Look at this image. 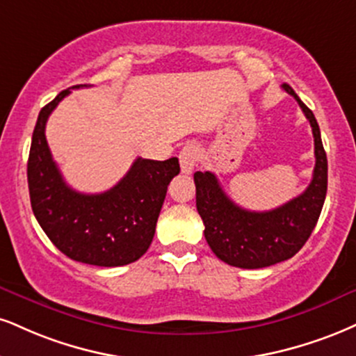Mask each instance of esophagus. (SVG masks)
Instances as JSON below:
<instances>
[{"label": "esophagus", "mask_w": 356, "mask_h": 356, "mask_svg": "<svg viewBox=\"0 0 356 356\" xmlns=\"http://www.w3.org/2000/svg\"><path fill=\"white\" fill-rule=\"evenodd\" d=\"M200 149L195 144L184 145L182 151L179 152V161H181V170L184 174H191L194 170L195 162L199 161Z\"/></svg>", "instance_id": "34e87169"}]
</instances>
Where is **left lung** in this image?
<instances>
[{
    "instance_id": "8db88e82",
    "label": "left lung",
    "mask_w": 356,
    "mask_h": 356,
    "mask_svg": "<svg viewBox=\"0 0 356 356\" xmlns=\"http://www.w3.org/2000/svg\"><path fill=\"white\" fill-rule=\"evenodd\" d=\"M310 121L315 140V169L305 192L267 212L238 207L227 197L212 172H195L197 212L205 225L209 247L222 262L241 268H264L292 259L310 237L327 195L328 164L314 113L289 84H284Z\"/></svg>"
}]
</instances>
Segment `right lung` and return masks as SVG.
Wrapping results in <instances>:
<instances>
[{"mask_svg": "<svg viewBox=\"0 0 356 356\" xmlns=\"http://www.w3.org/2000/svg\"><path fill=\"white\" fill-rule=\"evenodd\" d=\"M83 88L72 86L71 89ZM59 92L38 115L28 159V187L34 217L64 255L97 267H121L151 245L167 186L181 172L177 157H137L113 189L81 194L64 182L51 156L44 129L49 114L71 92Z\"/></svg>", "mask_w": 356, "mask_h": 356, "instance_id": "add662e5", "label": "right lung"}]
</instances>
